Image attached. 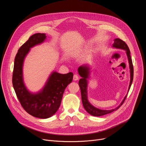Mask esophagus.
Masks as SVG:
<instances>
[{"mask_svg": "<svg viewBox=\"0 0 146 146\" xmlns=\"http://www.w3.org/2000/svg\"><path fill=\"white\" fill-rule=\"evenodd\" d=\"M78 80V76L77 74H74L73 76V80L74 81H77Z\"/></svg>", "mask_w": 146, "mask_h": 146, "instance_id": "esophagus-1", "label": "esophagus"}]
</instances>
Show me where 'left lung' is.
Here are the masks:
<instances>
[{
  "label": "left lung",
  "instance_id": "8db88e82",
  "mask_svg": "<svg viewBox=\"0 0 146 146\" xmlns=\"http://www.w3.org/2000/svg\"><path fill=\"white\" fill-rule=\"evenodd\" d=\"M112 47L118 49H121L125 51L127 56L128 57V63H129V72H130V82L128 90V93L129 91V89L131 88V86L132 85V83L133 81V68L132 65V60L131 59V52L130 50L127 46V44L124 42L122 40L117 38L114 40V43L113 44ZM78 73L79 75L81 77V78L80 79L78 84L81 90V99L83 107L84 108L85 110L91 115L96 116V117H100L104 115H106L108 114H109L110 113H112L117 109H119V108L122 105L123 102L125 100L127 94L124 97L123 99L121 102V103L119 104V105L117 106V108L111 109V110H101L100 109L96 108L95 106H94L92 104L89 102L88 100V80L90 77V74H91V68L88 65H83L80 66L78 68Z\"/></svg>",
  "mask_w": 146,
  "mask_h": 146
}]
</instances>
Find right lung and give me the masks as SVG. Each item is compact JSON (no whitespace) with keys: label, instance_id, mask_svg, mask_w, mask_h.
Segmentation results:
<instances>
[{"label":"right lung","instance_id":"1","mask_svg":"<svg viewBox=\"0 0 146 146\" xmlns=\"http://www.w3.org/2000/svg\"><path fill=\"white\" fill-rule=\"evenodd\" d=\"M45 33L31 36L18 51L14 60L13 85L21 105L31 115L46 119L52 117L58 110L64 91L72 82L73 74H60L52 71L43 87L36 92L28 90L24 80L23 66L25 59L32 47L44 42Z\"/></svg>","mask_w":146,"mask_h":146}]
</instances>
